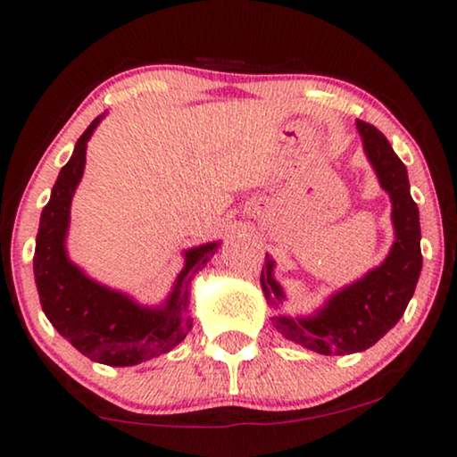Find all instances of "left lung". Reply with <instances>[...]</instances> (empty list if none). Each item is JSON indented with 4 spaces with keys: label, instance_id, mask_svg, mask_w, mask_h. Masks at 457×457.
Returning <instances> with one entry per match:
<instances>
[{
    "label": "left lung",
    "instance_id": "8db88e82",
    "mask_svg": "<svg viewBox=\"0 0 457 457\" xmlns=\"http://www.w3.org/2000/svg\"><path fill=\"white\" fill-rule=\"evenodd\" d=\"M355 129L380 187L391 199L395 239L386 258L361 278L328 295L327 302L308 316L280 312L285 291L274 278L277 264L268 253L260 277L268 305L277 310L272 324L278 333L322 355L358 353L383 339L403 316L422 270L420 216L410 195L408 170L377 127L358 120Z\"/></svg>",
    "mask_w": 457,
    "mask_h": 457
}]
</instances>
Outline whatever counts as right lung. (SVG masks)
Masks as SVG:
<instances>
[{"mask_svg": "<svg viewBox=\"0 0 457 457\" xmlns=\"http://www.w3.org/2000/svg\"><path fill=\"white\" fill-rule=\"evenodd\" d=\"M105 112L93 120L55 180L52 197L41 212L35 243V283L41 308L58 333L80 353L105 366H135L177 347L193 327L189 316L191 278L218 252L220 241L185 249V266L170 295L160 305H141L127 293L110 289L68 258L74 191L83 179L87 143Z\"/></svg>", "mask_w": 457, "mask_h": 457, "instance_id": "1", "label": "right lung"}]
</instances>
